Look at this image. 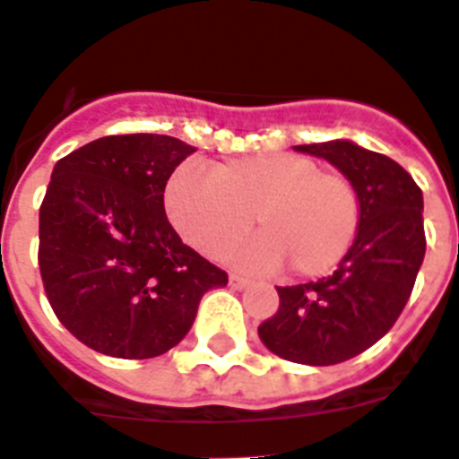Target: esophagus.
Listing matches in <instances>:
<instances>
[{
    "label": "esophagus",
    "mask_w": 459,
    "mask_h": 459,
    "mask_svg": "<svg viewBox=\"0 0 459 459\" xmlns=\"http://www.w3.org/2000/svg\"><path fill=\"white\" fill-rule=\"evenodd\" d=\"M248 278H244V276H237V273H230V288H234V290H244V288H248Z\"/></svg>",
    "instance_id": "esophagus-1"
}]
</instances>
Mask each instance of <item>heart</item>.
Returning a JSON list of instances; mask_svg holds the SVG:
<instances>
[{"instance_id":"obj_1","label":"heart","mask_w":459,"mask_h":459,"mask_svg":"<svg viewBox=\"0 0 459 459\" xmlns=\"http://www.w3.org/2000/svg\"><path fill=\"white\" fill-rule=\"evenodd\" d=\"M167 213L206 255H218L255 222L260 237L232 253L238 267L313 278L334 269L359 222L358 192L346 176L295 152L248 155L206 171L187 162L171 176Z\"/></svg>"}]
</instances>
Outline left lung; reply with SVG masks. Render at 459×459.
<instances>
[{"mask_svg":"<svg viewBox=\"0 0 459 459\" xmlns=\"http://www.w3.org/2000/svg\"><path fill=\"white\" fill-rule=\"evenodd\" d=\"M327 160L358 192L355 241L334 273L278 290V311L257 327L290 362L327 367L355 358L390 332L425 257L422 192L404 167L348 139L295 146Z\"/></svg>","mask_w":459,"mask_h":459,"instance_id":"8db88e82","label":"left lung"}]
</instances>
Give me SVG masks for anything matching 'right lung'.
Masks as SVG:
<instances>
[{
    "instance_id": "obj_1",
    "label": "right lung",
    "mask_w": 459,
    "mask_h": 459,
    "mask_svg": "<svg viewBox=\"0 0 459 459\" xmlns=\"http://www.w3.org/2000/svg\"><path fill=\"white\" fill-rule=\"evenodd\" d=\"M197 148L164 134L101 136L55 164L39 211V269L55 316L111 358H158L190 332L227 273L186 246L164 187Z\"/></svg>"
}]
</instances>
